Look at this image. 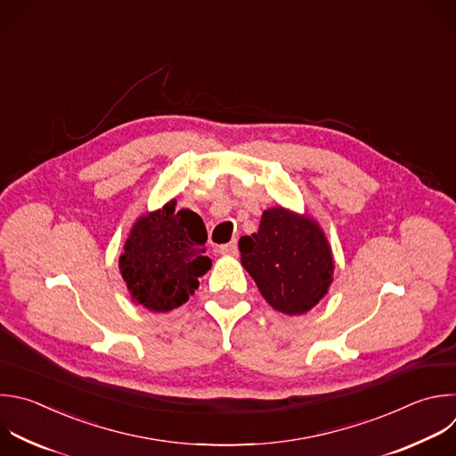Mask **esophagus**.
I'll use <instances>...</instances> for the list:
<instances>
[{
    "mask_svg": "<svg viewBox=\"0 0 456 456\" xmlns=\"http://www.w3.org/2000/svg\"><path fill=\"white\" fill-rule=\"evenodd\" d=\"M220 252L225 254V256H236V254H238V243H236V240L231 241V243L222 245V247H220Z\"/></svg>",
    "mask_w": 456,
    "mask_h": 456,
    "instance_id": "34e87169",
    "label": "esophagus"
}]
</instances>
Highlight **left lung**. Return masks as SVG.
<instances>
[{"label":"left lung","mask_w":456,"mask_h":456,"mask_svg":"<svg viewBox=\"0 0 456 456\" xmlns=\"http://www.w3.org/2000/svg\"><path fill=\"white\" fill-rule=\"evenodd\" d=\"M241 265L268 305L284 315L310 312L333 281V254L321 225L284 208L263 211L259 231L240 238Z\"/></svg>","instance_id":"8db88e82"}]
</instances>
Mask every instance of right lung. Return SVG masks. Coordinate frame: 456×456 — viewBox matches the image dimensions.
<instances>
[{
    "mask_svg": "<svg viewBox=\"0 0 456 456\" xmlns=\"http://www.w3.org/2000/svg\"><path fill=\"white\" fill-rule=\"evenodd\" d=\"M206 241L202 218L190 209L177 211L175 200L141 216L119 256L132 300L156 314L183 306L199 288V277L211 268Z\"/></svg>",
    "mask_w": 456,
    "mask_h": 456,
    "instance_id": "add662e5",
    "label": "right lung"
}]
</instances>
